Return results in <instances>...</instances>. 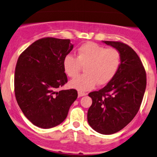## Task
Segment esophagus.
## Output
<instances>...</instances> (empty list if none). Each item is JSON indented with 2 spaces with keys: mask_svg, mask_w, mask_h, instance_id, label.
Wrapping results in <instances>:
<instances>
[{
  "mask_svg": "<svg viewBox=\"0 0 157 157\" xmlns=\"http://www.w3.org/2000/svg\"><path fill=\"white\" fill-rule=\"evenodd\" d=\"M87 95V93L86 92H78V97H82V96Z\"/></svg>",
  "mask_w": 157,
  "mask_h": 157,
  "instance_id": "1",
  "label": "esophagus"
}]
</instances>
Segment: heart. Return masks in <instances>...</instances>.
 I'll use <instances>...</instances> for the list:
<instances>
[{
  "label": "heart",
  "mask_w": 157,
  "mask_h": 157,
  "mask_svg": "<svg viewBox=\"0 0 157 157\" xmlns=\"http://www.w3.org/2000/svg\"><path fill=\"white\" fill-rule=\"evenodd\" d=\"M77 57L65 55L63 59L65 73L75 78L84 66L83 75L70 82V86L79 91L92 89L96 84L109 82L117 74L121 64V56L115 48H106L92 42L84 43L77 48Z\"/></svg>",
  "instance_id": "heart-1"
}]
</instances>
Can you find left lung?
I'll return each instance as SVG.
<instances>
[{"instance_id": "8db88e82", "label": "left lung", "mask_w": 157, "mask_h": 157, "mask_svg": "<svg viewBox=\"0 0 157 157\" xmlns=\"http://www.w3.org/2000/svg\"><path fill=\"white\" fill-rule=\"evenodd\" d=\"M103 42L119 51L121 64L106 86L89 94L92 104L87 119L96 132L110 135L126 127L137 114L147 80L142 61L130 46L120 42Z\"/></svg>"}]
</instances>
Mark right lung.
I'll return each mask as SVG.
<instances>
[{
  "label": "right lung",
  "mask_w": 157,
  "mask_h": 157,
  "mask_svg": "<svg viewBox=\"0 0 157 157\" xmlns=\"http://www.w3.org/2000/svg\"><path fill=\"white\" fill-rule=\"evenodd\" d=\"M70 39L44 38L18 57L15 72L17 103L32 124L52 128L66 118L77 98L75 89L57 91L67 82L63 59L73 49Z\"/></svg>",
  "instance_id": "right-lung-1"
}]
</instances>
